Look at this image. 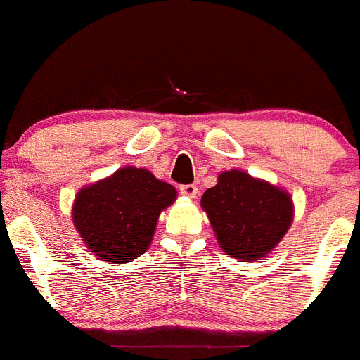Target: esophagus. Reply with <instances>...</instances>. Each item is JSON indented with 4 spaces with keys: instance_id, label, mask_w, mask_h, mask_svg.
Segmentation results:
<instances>
[{
    "instance_id": "34e87169",
    "label": "esophagus",
    "mask_w": 360,
    "mask_h": 360,
    "mask_svg": "<svg viewBox=\"0 0 360 360\" xmlns=\"http://www.w3.org/2000/svg\"><path fill=\"white\" fill-rule=\"evenodd\" d=\"M180 192H181V194H184V195H187V198L194 199L195 195H198V187H195V185H192V184L181 185Z\"/></svg>"
}]
</instances>
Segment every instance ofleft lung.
<instances>
[{"label": "left lung", "mask_w": 360, "mask_h": 360, "mask_svg": "<svg viewBox=\"0 0 360 360\" xmlns=\"http://www.w3.org/2000/svg\"><path fill=\"white\" fill-rule=\"evenodd\" d=\"M201 208L220 248L243 262L271 254L294 220L292 195L285 188L241 169L220 173L215 187L202 194Z\"/></svg>", "instance_id": "left-lung-1"}]
</instances>
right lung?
<instances>
[{"label":"right lung","mask_w":360,"mask_h":360,"mask_svg":"<svg viewBox=\"0 0 360 360\" xmlns=\"http://www.w3.org/2000/svg\"><path fill=\"white\" fill-rule=\"evenodd\" d=\"M176 199L172 184L148 169L124 166L77 192L71 219L92 255L126 264L148 250L159 215Z\"/></svg>","instance_id":"1"}]
</instances>
